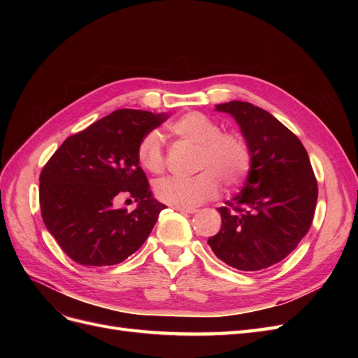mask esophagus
I'll use <instances>...</instances> for the list:
<instances>
[{
  "label": "esophagus",
  "instance_id": "34e87169",
  "mask_svg": "<svg viewBox=\"0 0 358 358\" xmlns=\"http://www.w3.org/2000/svg\"><path fill=\"white\" fill-rule=\"evenodd\" d=\"M175 209L182 213H196L197 212L196 208H183V206H175Z\"/></svg>",
  "mask_w": 358,
  "mask_h": 358
}]
</instances>
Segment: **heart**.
<instances>
[{
	"instance_id": "heart-1",
	"label": "heart",
	"mask_w": 358,
	"mask_h": 358,
	"mask_svg": "<svg viewBox=\"0 0 358 358\" xmlns=\"http://www.w3.org/2000/svg\"><path fill=\"white\" fill-rule=\"evenodd\" d=\"M167 131L182 142L197 146L194 171L189 179L164 178L155 182V197L170 206L201 204L218 196L221 182L227 188L239 187L252 164L246 138L234 129H221L220 124L201 112H188L167 124ZM137 161L149 173H161L166 167L162 140L157 131L142 137L137 146Z\"/></svg>"
}]
</instances>
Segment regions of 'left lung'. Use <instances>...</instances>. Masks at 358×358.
<instances>
[{"label":"left lung","mask_w":358,"mask_h":358,"mask_svg":"<svg viewBox=\"0 0 358 358\" xmlns=\"http://www.w3.org/2000/svg\"><path fill=\"white\" fill-rule=\"evenodd\" d=\"M231 115L251 148L245 187L218 209L222 225L209 246L225 264L255 272L282 262L308 233L318 183L305 146L294 133L245 101L216 104Z\"/></svg>","instance_id":"8db88e82"}]
</instances>
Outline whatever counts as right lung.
<instances>
[{"instance_id": "right-lung-1", "label": "right lung", "mask_w": 358, "mask_h": 358, "mask_svg": "<svg viewBox=\"0 0 358 358\" xmlns=\"http://www.w3.org/2000/svg\"><path fill=\"white\" fill-rule=\"evenodd\" d=\"M169 113L119 109L66 138L40 175L41 218L73 262L122 263L145 243L166 208L149 191L137 161L143 136ZM129 195L138 208H116Z\"/></svg>"}]
</instances>
